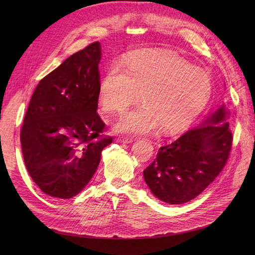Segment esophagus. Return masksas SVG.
I'll return each mask as SVG.
<instances>
[{
    "label": "esophagus",
    "instance_id": "1",
    "mask_svg": "<svg viewBox=\"0 0 255 255\" xmlns=\"http://www.w3.org/2000/svg\"><path fill=\"white\" fill-rule=\"evenodd\" d=\"M118 141L121 142V143H132L133 142V138L120 137V138H118Z\"/></svg>",
    "mask_w": 255,
    "mask_h": 255
}]
</instances>
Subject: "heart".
Returning <instances> with one entry per match:
<instances>
[{"label":"heart","instance_id":"b5f03b06","mask_svg":"<svg viewBox=\"0 0 255 255\" xmlns=\"http://www.w3.org/2000/svg\"><path fill=\"white\" fill-rule=\"evenodd\" d=\"M112 66L100 84L99 101L105 112H125L139 100L143 105L125 114L115 129L130 135L186 129L212 97L210 76L165 50L135 52Z\"/></svg>","mask_w":255,"mask_h":255}]
</instances>
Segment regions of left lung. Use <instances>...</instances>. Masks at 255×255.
<instances>
[{"mask_svg":"<svg viewBox=\"0 0 255 255\" xmlns=\"http://www.w3.org/2000/svg\"><path fill=\"white\" fill-rule=\"evenodd\" d=\"M229 116L221 104L198 127L159 148L156 159L143 171L154 197L168 204L186 203L218 176L232 146Z\"/></svg>","mask_w":255,"mask_h":255,"instance_id":"left-lung-1","label":"left lung"}]
</instances>
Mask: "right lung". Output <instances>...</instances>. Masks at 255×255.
Segmentation results:
<instances>
[{
    "label": "right lung",
    "instance_id": "add662e5",
    "mask_svg": "<svg viewBox=\"0 0 255 255\" xmlns=\"http://www.w3.org/2000/svg\"><path fill=\"white\" fill-rule=\"evenodd\" d=\"M100 42L74 53L39 82L21 128L27 171L45 195L75 197L90 182L113 142L97 113Z\"/></svg>",
    "mask_w": 255,
    "mask_h": 255
}]
</instances>
